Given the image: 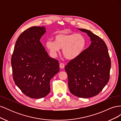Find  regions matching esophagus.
Listing matches in <instances>:
<instances>
[{
    "mask_svg": "<svg viewBox=\"0 0 121 121\" xmlns=\"http://www.w3.org/2000/svg\"><path fill=\"white\" fill-rule=\"evenodd\" d=\"M60 67L61 69L64 68V67H65V64L64 63H60Z\"/></svg>",
    "mask_w": 121,
    "mask_h": 121,
    "instance_id": "34e87169",
    "label": "esophagus"
}]
</instances>
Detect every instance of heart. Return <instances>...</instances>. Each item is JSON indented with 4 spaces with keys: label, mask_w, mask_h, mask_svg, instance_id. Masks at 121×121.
<instances>
[{
    "label": "heart",
    "mask_w": 121,
    "mask_h": 121,
    "mask_svg": "<svg viewBox=\"0 0 121 121\" xmlns=\"http://www.w3.org/2000/svg\"><path fill=\"white\" fill-rule=\"evenodd\" d=\"M86 45V39L82 34L59 33L54 37V41H47V49L53 56H56L60 49L68 60H74L80 56Z\"/></svg>",
    "instance_id": "1"
}]
</instances>
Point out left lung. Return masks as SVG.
Returning a JSON list of instances; mask_svg holds the SVG:
<instances>
[{"mask_svg":"<svg viewBox=\"0 0 121 121\" xmlns=\"http://www.w3.org/2000/svg\"><path fill=\"white\" fill-rule=\"evenodd\" d=\"M78 29L90 37L91 44L80 56L69 61L65 70L71 93L79 97L89 98L97 95L108 83L111 58L103 40L89 30Z\"/></svg>","mask_w":121,"mask_h":121,"instance_id":"1","label":"left lung"}]
</instances>
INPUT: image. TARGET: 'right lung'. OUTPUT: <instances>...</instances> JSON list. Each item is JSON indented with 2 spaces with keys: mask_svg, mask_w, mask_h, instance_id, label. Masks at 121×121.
<instances>
[{
  "mask_svg": "<svg viewBox=\"0 0 121 121\" xmlns=\"http://www.w3.org/2000/svg\"><path fill=\"white\" fill-rule=\"evenodd\" d=\"M44 27H32L18 37L12 54L13 76L16 85L32 98L46 96L50 81L60 71L58 61L51 58L40 42Z\"/></svg>",
  "mask_w": 121,
  "mask_h": 121,
  "instance_id": "add662e5",
  "label": "right lung"
}]
</instances>
